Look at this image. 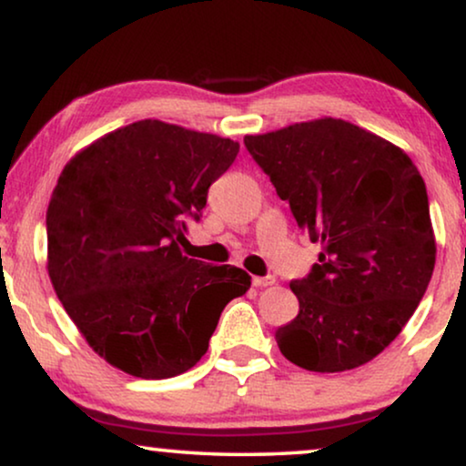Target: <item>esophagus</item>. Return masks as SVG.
Masks as SVG:
<instances>
[{"instance_id":"34e87169","label":"esophagus","mask_w":466,"mask_h":466,"mask_svg":"<svg viewBox=\"0 0 466 466\" xmlns=\"http://www.w3.org/2000/svg\"><path fill=\"white\" fill-rule=\"evenodd\" d=\"M277 283V279L272 277V274H268V277H253V285L255 287H270Z\"/></svg>"}]
</instances>
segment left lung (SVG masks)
I'll return each instance as SVG.
<instances>
[{
	"mask_svg": "<svg viewBox=\"0 0 466 466\" xmlns=\"http://www.w3.org/2000/svg\"><path fill=\"white\" fill-rule=\"evenodd\" d=\"M245 146L323 248L289 285L299 312L277 329L280 352L308 371L365 365L401 333L432 277L424 179L401 147L336 117L247 135Z\"/></svg>",
	"mask_w": 466,
	"mask_h": 466,
	"instance_id": "8db88e82",
	"label": "left lung"
}]
</instances>
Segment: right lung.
Returning a JSON list of instances; mask_svg holds the SVG:
<instances>
[{
  "label": "right lung",
  "instance_id": "1",
  "mask_svg": "<svg viewBox=\"0 0 466 466\" xmlns=\"http://www.w3.org/2000/svg\"><path fill=\"white\" fill-rule=\"evenodd\" d=\"M238 143L139 120L77 152L52 192L48 274L90 349L143 380L200 361L226 304L251 277L181 253L186 221L238 154Z\"/></svg>",
  "mask_w": 466,
  "mask_h": 466
}]
</instances>
